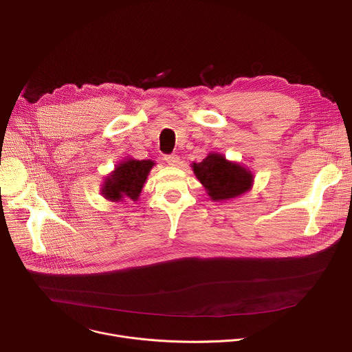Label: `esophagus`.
Here are the masks:
<instances>
[{"instance_id":"obj_1","label":"esophagus","mask_w":352,"mask_h":352,"mask_svg":"<svg viewBox=\"0 0 352 352\" xmlns=\"http://www.w3.org/2000/svg\"><path fill=\"white\" fill-rule=\"evenodd\" d=\"M164 160H166V163H167L168 166L175 167V166L179 164V160H181V159H179L177 155H167V156H164Z\"/></svg>"}]
</instances>
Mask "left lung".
<instances>
[{
    "instance_id": "obj_1",
    "label": "left lung",
    "mask_w": 352,
    "mask_h": 352,
    "mask_svg": "<svg viewBox=\"0 0 352 352\" xmlns=\"http://www.w3.org/2000/svg\"><path fill=\"white\" fill-rule=\"evenodd\" d=\"M192 168L214 202L234 199L252 188V173L220 153H209L204 162L193 163Z\"/></svg>"
}]
</instances>
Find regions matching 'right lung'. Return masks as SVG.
Returning <instances> with one entry per match:
<instances>
[{"mask_svg":"<svg viewBox=\"0 0 352 352\" xmlns=\"http://www.w3.org/2000/svg\"><path fill=\"white\" fill-rule=\"evenodd\" d=\"M153 166L155 162L152 160H124L110 175H107L102 188V195L110 202H124L126 199L138 200Z\"/></svg>","mask_w":352,"mask_h":352,"instance_id":"right-lung-1","label":"right lung"}]
</instances>
